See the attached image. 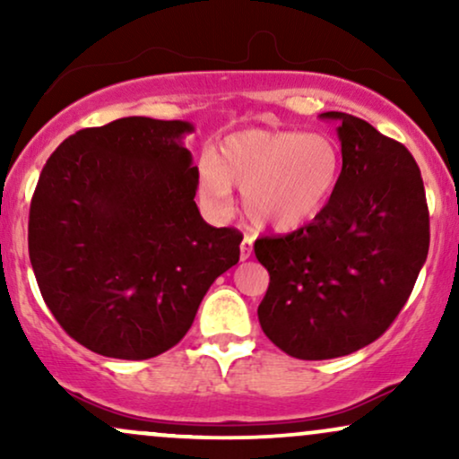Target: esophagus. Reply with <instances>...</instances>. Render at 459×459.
I'll return each mask as SVG.
<instances>
[{"label":"esophagus","instance_id":"1","mask_svg":"<svg viewBox=\"0 0 459 459\" xmlns=\"http://www.w3.org/2000/svg\"><path fill=\"white\" fill-rule=\"evenodd\" d=\"M252 244H255V239H252L250 235H246L244 239H241V246H239V259H241V261L250 259V255H252Z\"/></svg>","mask_w":459,"mask_h":459}]
</instances>
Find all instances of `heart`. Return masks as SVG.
I'll return each mask as SVG.
<instances>
[{"label": "heart", "instance_id": "b5f03b06", "mask_svg": "<svg viewBox=\"0 0 459 459\" xmlns=\"http://www.w3.org/2000/svg\"><path fill=\"white\" fill-rule=\"evenodd\" d=\"M339 172L341 149L330 135L246 129L200 157L198 196L212 213H224L237 187L256 229L289 233L317 218Z\"/></svg>", "mask_w": 459, "mask_h": 459}]
</instances>
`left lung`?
Instances as JSON below:
<instances>
[{"mask_svg":"<svg viewBox=\"0 0 459 459\" xmlns=\"http://www.w3.org/2000/svg\"><path fill=\"white\" fill-rule=\"evenodd\" d=\"M339 123L341 168L313 222L256 239L270 287L259 304L267 339L299 360L347 356L382 336L408 302L429 250V212L414 157L367 123Z\"/></svg>","mask_w":459,"mask_h":459,"instance_id":"left-lung-1","label":"left lung"}]
</instances>
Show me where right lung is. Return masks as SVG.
Segmentation results:
<instances>
[{
    "mask_svg": "<svg viewBox=\"0 0 459 459\" xmlns=\"http://www.w3.org/2000/svg\"><path fill=\"white\" fill-rule=\"evenodd\" d=\"M194 125L146 116L82 129L54 151L30 204L28 246L45 304L68 336L120 360L186 336L239 230L215 229L194 196Z\"/></svg>",
    "mask_w": 459,
    "mask_h": 459,
    "instance_id": "obj_1",
    "label": "right lung"
}]
</instances>
